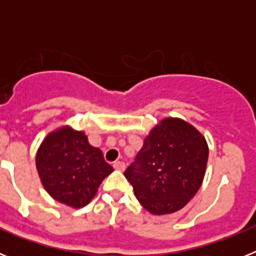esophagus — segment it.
Listing matches in <instances>:
<instances>
[{
    "instance_id": "1",
    "label": "esophagus",
    "mask_w": 256,
    "mask_h": 256,
    "mask_svg": "<svg viewBox=\"0 0 256 256\" xmlns=\"http://www.w3.org/2000/svg\"><path fill=\"white\" fill-rule=\"evenodd\" d=\"M114 169L115 170H119V172H123L126 169V164L123 162H114Z\"/></svg>"
}]
</instances>
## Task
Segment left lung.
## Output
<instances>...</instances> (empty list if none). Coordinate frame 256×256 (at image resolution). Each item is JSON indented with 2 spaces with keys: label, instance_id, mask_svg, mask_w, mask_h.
Instances as JSON below:
<instances>
[{
  "label": "left lung",
  "instance_id": "8db88e82",
  "mask_svg": "<svg viewBox=\"0 0 256 256\" xmlns=\"http://www.w3.org/2000/svg\"><path fill=\"white\" fill-rule=\"evenodd\" d=\"M209 146L202 133L180 118H164L144 140L124 176L140 204L154 216L186 206L202 184Z\"/></svg>",
  "mask_w": 256,
  "mask_h": 256
}]
</instances>
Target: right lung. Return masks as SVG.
<instances>
[{"label": "right lung", "instance_id": "obj_1", "mask_svg": "<svg viewBox=\"0 0 256 256\" xmlns=\"http://www.w3.org/2000/svg\"><path fill=\"white\" fill-rule=\"evenodd\" d=\"M36 168L47 194L73 209L90 204L102 180L114 172L102 151L90 144L86 133L69 124L50 132L40 142Z\"/></svg>", "mask_w": 256, "mask_h": 256}]
</instances>
